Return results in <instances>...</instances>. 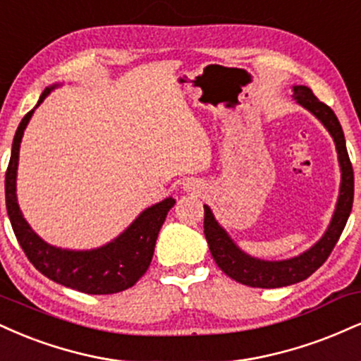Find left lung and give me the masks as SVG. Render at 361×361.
<instances>
[{
    "instance_id": "8db88e82",
    "label": "left lung",
    "mask_w": 361,
    "mask_h": 361,
    "mask_svg": "<svg viewBox=\"0 0 361 361\" xmlns=\"http://www.w3.org/2000/svg\"><path fill=\"white\" fill-rule=\"evenodd\" d=\"M294 97L296 101L311 111L324 128L328 129L334 139L338 151V159L341 166V188L340 198H338L336 210H334L333 220L324 233L323 238L316 245H312L305 254L289 260H279V262H269V260H259L250 257L242 252L238 247L230 240L225 230L216 224L212 215L210 208H205V220H203V232H205L208 247H210L212 255H214L216 266H219L228 277L240 284L250 286V288H282V286H290L301 282L310 277L312 272L326 262L331 250L336 245L343 228H345L348 216L353 207V193H355V178L353 166H351L348 151H346L345 134H343L341 124L338 117L334 116L333 109L321 102L310 87L296 85L294 87Z\"/></svg>"
}]
</instances>
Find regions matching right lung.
I'll return each instance as SVG.
<instances>
[{
    "label": "right lung",
    "mask_w": 361,
    "mask_h": 361,
    "mask_svg": "<svg viewBox=\"0 0 361 361\" xmlns=\"http://www.w3.org/2000/svg\"><path fill=\"white\" fill-rule=\"evenodd\" d=\"M54 87L43 90L37 106L50 94ZM32 109L21 119L13 139L11 158L4 176L6 210L15 232L16 240L23 249L30 262L37 271L56 284L85 294H114L133 288L145 276L154 254L156 238L168 212L175 205V200L166 198L142 212L126 232L121 233L111 244L95 250H62L43 242L30 228L16 203V168L18 151L23 131L27 128Z\"/></svg>",
    "instance_id": "obj_1"
}]
</instances>
